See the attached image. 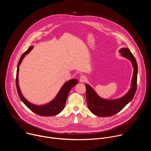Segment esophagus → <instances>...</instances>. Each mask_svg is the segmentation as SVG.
<instances>
[{
    "mask_svg": "<svg viewBox=\"0 0 151 151\" xmlns=\"http://www.w3.org/2000/svg\"><path fill=\"white\" fill-rule=\"evenodd\" d=\"M85 81H86V78H85V76H81L79 78V82L83 83V82H84Z\"/></svg>",
    "mask_w": 151,
    "mask_h": 151,
    "instance_id": "1",
    "label": "esophagus"
}]
</instances>
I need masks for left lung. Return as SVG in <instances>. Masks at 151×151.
I'll return each mask as SVG.
<instances>
[{
	"label": "left lung",
	"instance_id": "8db88e82",
	"mask_svg": "<svg viewBox=\"0 0 151 151\" xmlns=\"http://www.w3.org/2000/svg\"><path fill=\"white\" fill-rule=\"evenodd\" d=\"M119 52L122 57L131 61L133 68L130 88L124 96L113 100L103 99L89 84H85L87 88L86 99L88 108L93 114L100 117H109L118 113L132 100L136 91L138 72L136 60L128 48H122Z\"/></svg>",
	"mask_w": 151,
	"mask_h": 151
}]
</instances>
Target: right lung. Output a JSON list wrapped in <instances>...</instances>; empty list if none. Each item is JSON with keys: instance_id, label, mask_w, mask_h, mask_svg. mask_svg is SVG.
Here are the masks:
<instances>
[{"instance_id": "1", "label": "right lung", "mask_w": 151, "mask_h": 151, "mask_svg": "<svg viewBox=\"0 0 151 151\" xmlns=\"http://www.w3.org/2000/svg\"><path fill=\"white\" fill-rule=\"evenodd\" d=\"M33 48V46H30L29 49L22 55L18 61L17 70V76H16V85L17 89L18 91V96L23 101V103L34 113L44 116H54L60 114L64 108L66 101L67 100L68 96L70 90L75 85L78 83V80L76 79H72L64 83L59 91L58 92L56 96L50 102L41 105H37L33 104L29 101L21 93L20 88L18 83V73H19V66L22 62L25 56L28 54L32 50Z\"/></svg>"}]
</instances>
